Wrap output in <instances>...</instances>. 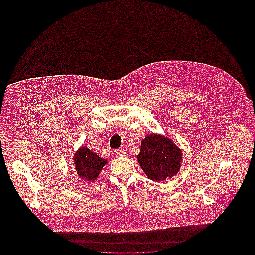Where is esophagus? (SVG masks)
<instances>
[{
    "mask_svg": "<svg viewBox=\"0 0 255 255\" xmlns=\"http://www.w3.org/2000/svg\"><path fill=\"white\" fill-rule=\"evenodd\" d=\"M115 154L117 155V156H125V154H126V151H125V149H123V148H121V149H117L116 151H115Z\"/></svg>",
    "mask_w": 255,
    "mask_h": 255,
    "instance_id": "34e87169",
    "label": "esophagus"
}]
</instances>
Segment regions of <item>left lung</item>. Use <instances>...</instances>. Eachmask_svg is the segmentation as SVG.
Listing matches in <instances>:
<instances>
[{
	"label": "left lung",
	"mask_w": 255,
	"mask_h": 255,
	"mask_svg": "<svg viewBox=\"0 0 255 255\" xmlns=\"http://www.w3.org/2000/svg\"><path fill=\"white\" fill-rule=\"evenodd\" d=\"M137 161L150 180L162 182L179 172L182 152L169 137L152 133L142 139Z\"/></svg>",
	"instance_id": "8db88e82"
}]
</instances>
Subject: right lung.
Listing matches in <instances>:
<instances>
[{
  "instance_id": "1",
  "label": "right lung",
  "mask_w": 255,
  "mask_h": 255,
  "mask_svg": "<svg viewBox=\"0 0 255 255\" xmlns=\"http://www.w3.org/2000/svg\"><path fill=\"white\" fill-rule=\"evenodd\" d=\"M73 162L78 177L89 182H93L98 177L100 171L108 160L99 158L90 149L82 146L74 154Z\"/></svg>"
}]
</instances>
